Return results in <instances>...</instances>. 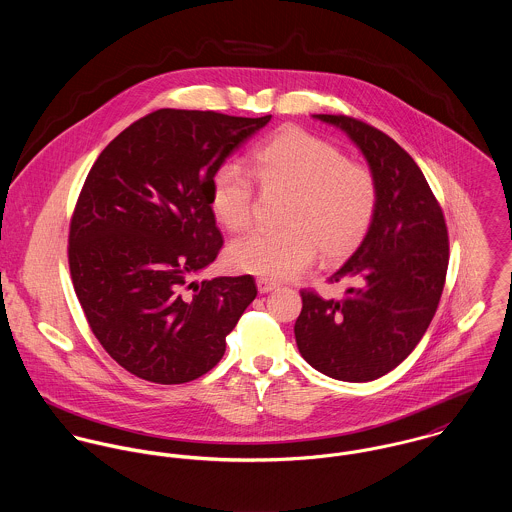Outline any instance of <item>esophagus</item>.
<instances>
[{
  "label": "esophagus",
  "mask_w": 512,
  "mask_h": 512,
  "mask_svg": "<svg viewBox=\"0 0 512 512\" xmlns=\"http://www.w3.org/2000/svg\"><path fill=\"white\" fill-rule=\"evenodd\" d=\"M256 286H258V292L260 293L274 292L278 288V284H274L272 280H266V278H258Z\"/></svg>",
  "instance_id": "esophagus-1"
}]
</instances>
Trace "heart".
<instances>
[{
    "instance_id": "heart-1",
    "label": "heart",
    "mask_w": 512,
    "mask_h": 512,
    "mask_svg": "<svg viewBox=\"0 0 512 512\" xmlns=\"http://www.w3.org/2000/svg\"><path fill=\"white\" fill-rule=\"evenodd\" d=\"M250 171L264 191L290 193V199L280 219L284 230L232 242L228 262L234 270L286 280L307 270L317 252L323 264L335 266L363 244L376 213V181L341 149L288 128L254 149ZM252 207L250 175L232 163L219 167L211 179L215 219L242 232L252 224Z\"/></svg>"
}]
</instances>
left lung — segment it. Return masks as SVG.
I'll list each match as a JSON object with an SVG mask.
<instances>
[{
    "instance_id": "left-lung-1",
    "label": "left lung",
    "mask_w": 512,
    "mask_h": 512,
    "mask_svg": "<svg viewBox=\"0 0 512 512\" xmlns=\"http://www.w3.org/2000/svg\"><path fill=\"white\" fill-rule=\"evenodd\" d=\"M359 147L376 181V213L363 244L329 278L341 299L301 292L293 333L301 357L345 382L400 365L430 327L443 292L449 242L443 213L416 161L380 130L349 116L313 114Z\"/></svg>"
}]
</instances>
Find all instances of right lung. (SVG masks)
<instances>
[{
    "label": "right lung",
    "instance_id": "right-lung-1",
    "mask_svg": "<svg viewBox=\"0 0 512 512\" xmlns=\"http://www.w3.org/2000/svg\"><path fill=\"white\" fill-rule=\"evenodd\" d=\"M272 116L163 108L98 155L69 236L74 292L106 353L157 384L209 372L256 297L252 276L197 282L222 246L211 179Z\"/></svg>",
    "mask_w": 512,
    "mask_h": 512
}]
</instances>
